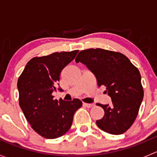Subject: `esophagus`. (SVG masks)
Listing matches in <instances>:
<instances>
[{"label":"esophagus","instance_id":"esophagus-1","mask_svg":"<svg viewBox=\"0 0 157 157\" xmlns=\"http://www.w3.org/2000/svg\"><path fill=\"white\" fill-rule=\"evenodd\" d=\"M83 106L85 107H87V108H92V107L94 106V104H90V103H85V102H83Z\"/></svg>","mask_w":157,"mask_h":157}]
</instances>
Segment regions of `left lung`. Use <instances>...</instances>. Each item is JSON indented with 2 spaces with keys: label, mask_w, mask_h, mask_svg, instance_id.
<instances>
[{
  "label": "left lung",
  "mask_w": 157,
  "mask_h": 157,
  "mask_svg": "<svg viewBox=\"0 0 157 157\" xmlns=\"http://www.w3.org/2000/svg\"><path fill=\"white\" fill-rule=\"evenodd\" d=\"M77 63L86 64L96 76L98 86H105L112 103L97 105L105 115L96 121L98 127L111 134H121L135 121L144 97L138 69L127 57L118 52L90 48L80 52Z\"/></svg>",
  "instance_id": "obj_1"
}]
</instances>
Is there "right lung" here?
I'll return each instance as SVG.
<instances>
[{
  "mask_svg": "<svg viewBox=\"0 0 157 157\" xmlns=\"http://www.w3.org/2000/svg\"><path fill=\"white\" fill-rule=\"evenodd\" d=\"M78 52H54L35 57L29 60L19 77L20 108L32 128L45 138H58L65 134L72 124L75 112L82 106L80 99L58 101L52 96L61 71Z\"/></svg>",
  "mask_w": 157,
  "mask_h": 157,
  "instance_id": "add662e5",
  "label": "right lung"
}]
</instances>
